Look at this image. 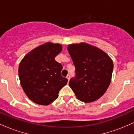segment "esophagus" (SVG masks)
<instances>
[{
    "mask_svg": "<svg viewBox=\"0 0 134 134\" xmlns=\"http://www.w3.org/2000/svg\"><path fill=\"white\" fill-rule=\"evenodd\" d=\"M66 77H67V79H68V81H69V80H70V75H68V76Z\"/></svg>",
    "mask_w": 134,
    "mask_h": 134,
    "instance_id": "1",
    "label": "esophagus"
}]
</instances>
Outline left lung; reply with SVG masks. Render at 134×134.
I'll return each instance as SVG.
<instances>
[{"label": "left lung", "instance_id": "obj_1", "mask_svg": "<svg viewBox=\"0 0 134 134\" xmlns=\"http://www.w3.org/2000/svg\"><path fill=\"white\" fill-rule=\"evenodd\" d=\"M68 51L76 68V76L69 81V86L82 102L98 99L111 82V58L101 49L84 43L70 44Z\"/></svg>", "mask_w": 134, "mask_h": 134}]
</instances>
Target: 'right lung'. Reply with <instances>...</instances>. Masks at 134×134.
Returning a JSON list of instances; mask_svg holds the SVG:
<instances>
[{
	"instance_id": "right-lung-1",
	"label": "right lung",
	"mask_w": 134,
	"mask_h": 134,
	"mask_svg": "<svg viewBox=\"0 0 134 134\" xmlns=\"http://www.w3.org/2000/svg\"><path fill=\"white\" fill-rule=\"evenodd\" d=\"M62 50L61 44L47 43L27 53L20 63L21 85L27 96L35 103H52L68 82L67 78L61 76L62 64L55 60Z\"/></svg>"
}]
</instances>
